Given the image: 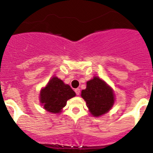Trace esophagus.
Wrapping results in <instances>:
<instances>
[{
    "label": "esophagus",
    "mask_w": 153,
    "mask_h": 153,
    "mask_svg": "<svg viewBox=\"0 0 153 153\" xmlns=\"http://www.w3.org/2000/svg\"><path fill=\"white\" fill-rule=\"evenodd\" d=\"M74 91H75V93L76 95H79V93H80V90H79V88L75 89V90H74Z\"/></svg>",
    "instance_id": "esophagus-1"
}]
</instances>
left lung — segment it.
Wrapping results in <instances>:
<instances>
[{
	"instance_id": "1",
	"label": "left lung",
	"mask_w": 153,
	"mask_h": 153,
	"mask_svg": "<svg viewBox=\"0 0 153 153\" xmlns=\"http://www.w3.org/2000/svg\"><path fill=\"white\" fill-rule=\"evenodd\" d=\"M81 97L94 117L107 113L114 103V94L110 87L99 77H93L86 83V88L82 90Z\"/></svg>"
}]
</instances>
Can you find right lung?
<instances>
[{
	"mask_svg": "<svg viewBox=\"0 0 153 153\" xmlns=\"http://www.w3.org/2000/svg\"><path fill=\"white\" fill-rule=\"evenodd\" d=\"M75 96V92L69 85L57 77H53L41 90L40 100L47 111L58 113L66 106L67 101Z\"/></svg>",
	"mask_w": 153,
	"mask_h": 153,
	"instance_id": "obj_1",
	"label": "right lung"
}]
</instances>
